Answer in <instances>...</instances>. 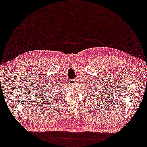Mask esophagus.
<instances>
[{"label":"esophagus","mask_w":147,"mask_h":147,"mask_svg":"<svg viewBox=\"0 0 147 147\" xmlns=\"http://www.w3.org/2000/svg\"><path fill=\"white\" fill-rule=\"evenodd\" d=\"M76 82V80H69V82L70 84H75V82Z\"/></svg>","instance_id":"esophagus-1"}]
</instances>
